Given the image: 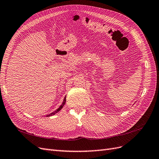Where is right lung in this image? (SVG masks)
I'll list each match as a JSON object with an SVG mask.
<instances>
[{"instance_id":"1","label":"right lung","mask_w":159,"mask_h":159,"mask_svg":"<svg viewBox=\"0 0 159 159\" xmlns=\"http://www.w3.org/2000/svg\"><path fill=\"white\" fill-rule=\"evenodd\" d=\"M66 97H65L64 98V102H63V103H62V104H61V105H60V107L57 109H56L55 111H54L53 113H50V114H49V115H47L46 116L47 117H50V116H52V115H54V114H56V113H57L58 111H60L62 109V107H63V106L64 105H65V103H66Z\"/></svg>"}]
</instances>
